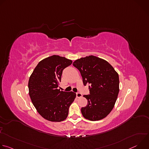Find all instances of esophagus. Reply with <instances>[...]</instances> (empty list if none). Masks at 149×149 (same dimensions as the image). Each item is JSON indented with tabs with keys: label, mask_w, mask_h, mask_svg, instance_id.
Instances as JSON below:
<instances>
[{
	"label": "esophagus",
	"mask_w": 149,
	"mask_h": 149,
	"mask_svg": "<svg viewBox=\"0 0 149 149\" xmlns=\"http://www.w3.org/2000/svg\"><path fill=\"white\" fill-rule=\"evenodd\" d=\"M76 96H77V98H81V97L82 96V94L80 93H76Z\"/></svg>",
	"instance_id": "34e87169"
}]
</instances>
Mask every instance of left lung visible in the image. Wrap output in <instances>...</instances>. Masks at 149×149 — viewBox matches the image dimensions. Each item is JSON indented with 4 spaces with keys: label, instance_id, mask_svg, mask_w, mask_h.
Segmentation results:
<instances>
[{
    "label": "left lung",
    "instance_id": "8db88e82",
    "mask_svg": "<svg viewBox=\"0 0 149 149\" xmlns=\"http://www.w3.org/2000/svg\"><path fill=\"white\" fill-rule=\"evenodd\" d=\"M73 65L80 72L85 86L89 84L90 94L84 95L88 104L81 108L84 118L97 121L113 110L119 93V77L110 63L90 55L77 59Z\"/></svg>",
    "mask_w": 149,
    "mask_h": 149
}]
</instances>
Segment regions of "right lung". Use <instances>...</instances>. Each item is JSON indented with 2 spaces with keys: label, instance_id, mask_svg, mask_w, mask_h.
Segmentation results:
<instances>
[{
  "label": "right lung",
  "instance_id": "right-lung-1",
  "mask_svg": "<svg viewBox=\"0 0 149 149\" xmlns=\"http://www.w3.org/2000/svg\"><path fill=\"white\" fill-rule=\"evenodd\" d=\"M72 61L65 57L52 55L40 61L28 82L31 101L39 114L45 119L59 122L67 118L69 107L76 94L58 88L62 71Z\"/></svg>",
  "mask_w": 149,
  "mask_h": 149
}]
</instances>
